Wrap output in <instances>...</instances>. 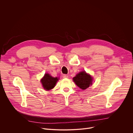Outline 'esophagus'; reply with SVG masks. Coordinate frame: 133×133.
<instances>
[{
  "mask_svg": "<svg viewBox=\"0 0 133 133\" xmlns=\"http://www.w3.org/2000/svg\"><path fill=\"white\" fill-rule=\"evenodd\" d=\"M63 77L64 78H67L68 77V76L67 75H66V74H64V75H63Z\"/></svg>",
  "mask_w": 133,
  "mask_h": 133,
  "instance_id": "34e87169",
  "label": "esophagus"
}]
</instances>
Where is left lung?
Returning a JSON list of instances; mask_svg holds the SVG:
<instances>
[{"label": "left lung", "instance_id": "obj_1", "mask_svg": "<svg viewBox=\"0 0 133 133\" xmlns=\"http://www.w3.org/2000/svg\"><path fill=\"white\" fill-rule=\"evenodd\" d=\"M73 81L80 88L86 89L92 84V78L90 76L87 74L86 71H83L73 78Z\"/></svg>", "mask_w": 133, "mask_h": 133}]
</instances>
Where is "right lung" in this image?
Returning <instances> with one entry per match:
<instances>
[{
    "instance_id": "right-lung-1",
    "label": "right lung",
    "mask_w": 133,
    "mask_h": 133,
    "mask_svg": "<svg viewBox=\"0 0 133 133\" xmlns=\"http://www.w3.org/2000/svg\"><path fill=\"white\" fill-rule=\"evenodd\" d=\"M57 81V77H52L49 74H46L43 79H42L41 82L44 89L46 90H49L55 87Z\"/></svg>"
}]
</instances>
